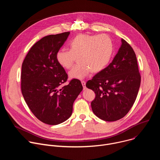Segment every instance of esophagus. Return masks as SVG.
Returning a JSON list of instances; mask_svg holds the SVG:
<instances>
[{
  "label": "esophagus",
  "instance_id": "1",
  "mask_svg": "<svg viewBox=\"0 0 160 160\" xmlns=\"http://www.w3.org/2000/svg\"><path fill=\"white\" fill-rule=\"evenodd\" d=\"M81 82H82V86H83V89H85V88H86V86H85V83H86V82H85L84 80L81 81Z\"/></svg>",
  "mask_w": 160,
  "mask_h": 160
}]
</instances>
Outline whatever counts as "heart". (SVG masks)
<instances>
[{
  "mask_svg": "<svg viewBox=\"0 0 160 160\" xmlns=\"http://www.w3.org/2000/svg\"><path fill=\"white\" fill-rule=\"evenodd\" d=\"M70 50L58 51L56 58L64 69H70L77 58L78 63L69 72L71 78L82 79L90 72H101L108 66L113 53V43L106 35L82 33L69 42Z\"/></svg>",
  "mask_w": 160,
  "mask_h": 160,
  "instance_id": "1",
  "label": "heart"
}]
</instances>
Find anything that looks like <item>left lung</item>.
<instances>
[{
	"instance_id": "left-lung-1",
	"label": "left lung",
	"mask_w": 160,
	"mask_h": 160,
	"mask_svg": "<svg viewBox=\"0 0 160 160\" xmlns=\"http://www.w3.org/2000/svg\"><path fill=\"white\" fill-rule=\"evenodd\" d=\"M141 80L135 53L122 38L112 61L86 83L96 94L91 102L93 112L106 122L124 117L138 96Z\"/></svg>"
}]
</instances>
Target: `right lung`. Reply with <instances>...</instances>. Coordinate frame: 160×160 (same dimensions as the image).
Returning a JSON list of instances; mask_svg holds the SVG:
<instances>
[{"label":"right lung","mask_w":160,"mask_h":160,"mask_svg":"<svg viewBox=\"0 0 160 160\" xmlns=\"http://www.w3.org/2000/svg\"><path fill=\"white\" fill-rule=\"evenodd\" d=\"M70 33L43 37L32 47L22 64V94L35 117L48 125L61 123L71 117L73 102L83 89L81 82L75 78L61 87L68 75L56 55Z\"/></svg>","instance_id":"obj_1"}]
</instances>
